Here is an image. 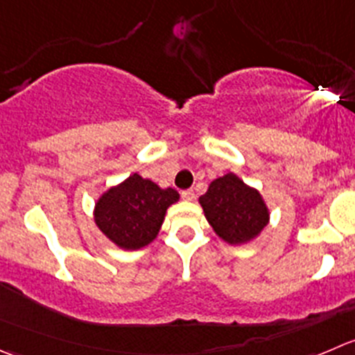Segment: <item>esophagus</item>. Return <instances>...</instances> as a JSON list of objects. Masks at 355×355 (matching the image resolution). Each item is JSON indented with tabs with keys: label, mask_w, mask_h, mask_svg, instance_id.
Segmentation results:
<instances>
[{
	"label": "esophagus",
	"mask_w": 355,
	"mask_h": 355,
	"mask_svg": "<svg viewBox=\"0 0 355 355\" xmlns=\"http://www.w3.org/2000/svg\"><path fill=\"white\" fill-rule=\"evenodd\" d=\"M182 198H184L185 201H194V191H192V189H187V191L182 192Z\"/></svg>",
	"instance_id": "1"
}]
</instances>
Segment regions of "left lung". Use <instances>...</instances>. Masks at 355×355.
I'll list each match as a JSON object with an SVG mask.
<instances>
[{
  "label": "left lung",
  "mask_w": 355,
  "mask_h": 355,
  "mask_svg": "<svg viewBox=\"0 0 355 355\" xmlns=\"http://www.w3.org/2000/svg\"><path fill=\"white\" fill-rule=\"evenodd\" d=\"M199 205L213 232L232 246L254 241L270 222V209L260 191L232 171L215 178Z\"/></svg>",
  "instance_id": "8db88e82"
}]
</instances>
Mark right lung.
<instances>
[{
  "instance_id": "add662e5",
  "label": "right lung",
  "mask_w": 355,
  "mask_h": 355,
  "mask_svg": "<svg viewBox=\"0 0 355 355\" xmlns=\"http://www.w3.org/2000/svg\"><path fill=\"white\" fill-rule=\"evenodd\" d=\"M178 199L175 189L132 173L102 192L94 206V222L119 250L135 251L156 239L168 208Z\"/></svg>"
}]
</instances>
